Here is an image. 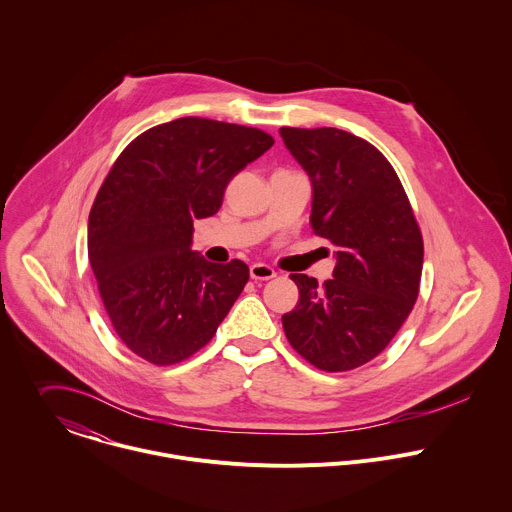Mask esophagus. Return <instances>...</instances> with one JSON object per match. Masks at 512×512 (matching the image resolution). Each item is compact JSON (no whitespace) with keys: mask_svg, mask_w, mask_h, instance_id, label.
I'll use <instances>...</instances> for the list:
<instances>
[{"mask_svg":"<svg viewBox=\"0 0 512 512\" xmlns=\"http://www.w3.org/2000/svg\"><path fill=\"white\" fill-rule=\"evenodd\" d=\"M249 273H251V279H255V281H269V279L277 277L275 269L269 267V265H265V263H255V265H251Z\"/></svg>","mask_w":512,"mask_h":512,"instance_id":"34e87169","label":"esophagus"}]
</instances>
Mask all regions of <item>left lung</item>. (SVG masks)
<instances>
[{"mask_svg": "<svg viewBox=\"0 0 512 512\" xmlns=\"http://www.w3.org/2000/svg\"><path fill=\"white\" fill-rule=\"evenodd\" d=\"M279 132L310 178V225L336 247L322 287L291 275L299 305L283 314V328L314 368L354 370L390 344L417 301L421 231L396 170L370 142L338 128Z\"/></svg>", "mask_w": 512, "mask_h": 512, "instance_id": "left-lung-1", "label": "left lung"}]
</instances>
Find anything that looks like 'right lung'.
<instances>
[{
    "mask_svg": "<svg viewBox=\"0 0 512 512\" xmlns=\"http://www.w3.org/2000/svg\"><path fill=\"white\" fill-rule=\"evenodd\" d=\"M275 144L259 128L186 116L136 136L89 213V261L120 340L156 366L213 338L249 281L233 259L192 251L194 221L221 207L231 178Z\"/></svg>",
    "mask_w": 512,
    "mask_h": 512,
    "instance_id": "right-lung-1",
    "label": "right lung"
}]
</instances>
